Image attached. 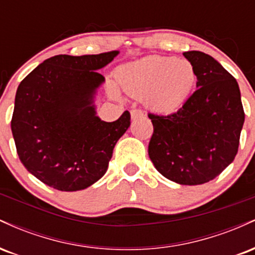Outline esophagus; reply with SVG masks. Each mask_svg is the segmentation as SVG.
<instances>
[{"mask_svg":"<svg viewBox=\"0 0 255 255\" xmlns=\"http://www.w3.org/2000/svg\"><path fill=\"white\" fill-rule=\"evenodd\" d=\"M130 116L133 120H136V119H142L145 116L144 111L142 110H139V109H133L130 111Z\"/></svg>","mask_w":255,"mask_h":255,"instance_id":"34e87169","label":"esophagus"}]
</instances>
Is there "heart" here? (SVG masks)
<instances>
[{
	"mask_svg": "<svg viewBox=\"0 0 255 255\" xmlns=\"http://www.w3.org/2000/svg\"><path fill=\"white\" fill-rule=\"evenodd\" d=\"M116 83L133 97H144L145 104L159 114L180 109L197 84V72L188 60L151 55L124 64L115 73ZM119 97L115 87L110 89Z\"/></svg>",
	"mask_w": 255,
	"mask_h": 255,
	"instance_id": "b5f03b06",
	"label": "heart"
}]
</instances>
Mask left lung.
Segmentation results:
<instances>
[{"label": "left lung", "instance_id": "left-lung-1", "mask_svg": "<svg viewBox=\"0 0 255 255\" xmlns=\"http://www.w3.org/2000/svg\"><path fill=\"white\" fill-rule=\"evenodd\" d=\"M183 56L197 72L198 90L176 113L148 114L153 125L148 156L163 176L178 184L209 182L230 164L245 122L236 79L201 51Z\"/></svg>", "mask_w": 255, "mask_h": 255}]
</instances>
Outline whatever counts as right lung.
<instances>
[{"label": "right lung", "instance_id": "1", "mask_svg": "<svg viewBox=\"0 0 255 255\" xmlns=\"http://www.w3.org/2000/svg\"><path fill=\"white\" fill-rule=\"evenodd\" d=\"M56 55L34 68L16 90L11 133L24 166L49 187L87 188L104 176L119 139L130 126L97 116L95 98L105 79L97 71L119 55Z\"/></svg>", "mask_w": 255, "mask_h": 255}]
</instances>
